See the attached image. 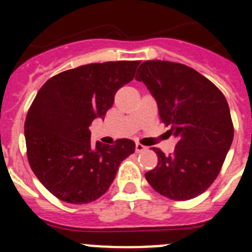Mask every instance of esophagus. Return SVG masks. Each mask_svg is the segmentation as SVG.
<instances>
[{"mask_svg": "<svg viewBox=\"0 0 252 252\" xmlns=\"http://www.w3.org/2000/svg\"><path fill=\"white\" fill-rule=\"evenodd\" d=\"M135 150H136V153H142V151L146 150V146L141 145V144H139V142H137L136 146H135Z\"/></svg>", "mask_w": 252, "mask_h": 252, "instance_id": "obj_1", "label": "esophagus"}]
</instances>
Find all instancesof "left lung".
Segmentation results:
<instances>
[{
	"mask_svg": "<svg viewBox=\"0 0 252 252\" xmlns=\"http://www.w3.org/2000/svg\"><path fill=\"white\" fill-rule=\"evenodd\" d=\"M136 81L145 84L160 119L178 140L168 157L153 149L158 165L146 173V180L170 199L198 197L218 177L232 144L233 125L224 95L194 69L164 60L144 62Z\"/></svg>",
	"mask_w": 252,
	"mask_h": 252,
	"instance_id": "left-lung-1",
	"label": "left lung"
}]
</instances>
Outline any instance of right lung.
<instances>
[{"instance_id":"right-lung-1","label":"right lung","mask_w":252,"mask_h":252,"mask_svg":"<svg viewBox=\"0 0 252 252\" xmlns=\"http://www.w3.org/2000/svg\"><path fill=\"white\" fill-rule=\"evenodd\" d=\"M139 64H87L54 75L37 92L25 121L28 159L41 184L62 201H95L110 188L122 160L135 153L128 139L92 145L90 126L104 119Z\"/></svg>"}]
</instances>
